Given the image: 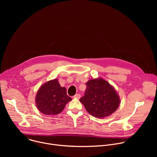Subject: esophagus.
Wrapping results in <instances>:
<instances>
[{"label":"esophagus","mask_w":157,"mask_h":157,"mask_svg":"<svg viewBox=\"0 0 157 157\" xmlns=\"http://www.w3.org/2000/svg\"><path fill=\"white\" fill-rule=\"evenodd\" d=\"M80 97H81V96H80V94H75V96H74V98H76V99H79L80 98Z\"/></svg>","instance_id":"esophagus-1"}]
</instances>
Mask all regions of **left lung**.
<instances>
[{
	"label": "left lung",
	"instance_id": "8db88e82",
	"mask_svg": "<svg viewBox=\"0 0 157 157\" xmlns=\"http://www.w3.org/2000/svg\"><path fill=\"white\" fill-rule=\"evenodd\" d=\"M86 85L85 94L79 101L88 113L102 119L110 116L118 109L120 96L108 81L99 77L90 79Z\"/></svg>",
	"mask_w": 157,
	"mask_h": 157
}]
</instances>
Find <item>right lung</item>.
Wrapping results in <instances>:
<instances>
[{
  "label": "right lung",
  "instance_id": "add662e5",
  "mask_svg": "<svg viewBox=\"0 0 157 157\" xmlns=\"http://www.w3.org/2000/svg\"><path fill=\"white\" fill-rule=\"evenodd\" d=\"M71 100L66 94V89L60 86L56 78L43 83L35 96L37 109L41 113L48 116L59 114Z\"/></svg>",
  "mask_w": 157,
  "mask_h": 157
}]
</instances>
